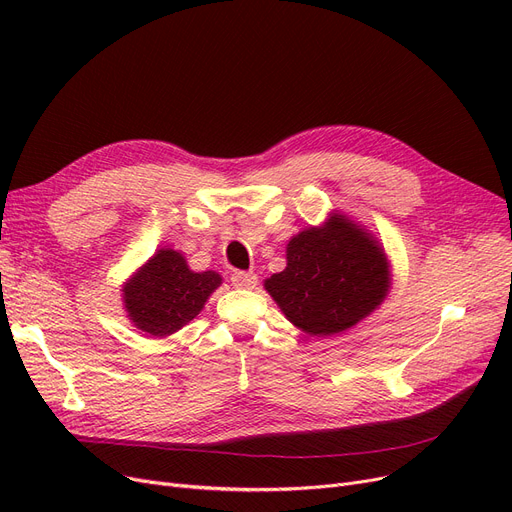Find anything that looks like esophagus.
I'll return each instance as SVG.
<instances>
[{"instance_id": "1", "label": "esophagus", "mask_w": 512, "mask_h": 512, "mask_svg": "<svg viewBox=\"0 0 512 512\" xmlns=\"http://www.w3.org/2000/svg\"><path fill=\"white\" fill-rule=\"evenodd\" d=\"M230 280H232V286L242 290H251L257 286V276L253 272H234Z\"/></svg>"}]
</instances>
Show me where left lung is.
<instances>
[{
	"label": "left lung",
	"instance_id": "obj_1",
	"mask_svg": "<svg viewBox=\"0 0 512 512\" xmlns=\"http://www.w3.org/2000/svg\"><path fill=\"white\" fill-rule=\"evenodd\" d=\"M263 286L292 326L326 338L378 309L390 292L392 272L375 234L332 211L321 226L288 240L286 267Z\"/></svg>",
	"mask_w": 512,
	"mask_h": 512
}]
</instances>
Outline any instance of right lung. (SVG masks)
Returning a JSON list of instances; mask_svg holds the SVG:
<instances>
[{
  "label": "right lung",
  "instance_id": "right-lung-1",
  "mask_svg": "<svg viewBox=\"0 0 512 512\" xmlns=\"http://www.w3.org/2000/svg\"><path fill=\"white\" fill-rule=\"evenodd\" d=\"M220 284L218 272H193L182 253L157 249L124 282L122 303L134 328L166 338L195 319Z\"/></svg>",
  "mask_w": 512,
  "mask_h": 512
}]
</instances>
